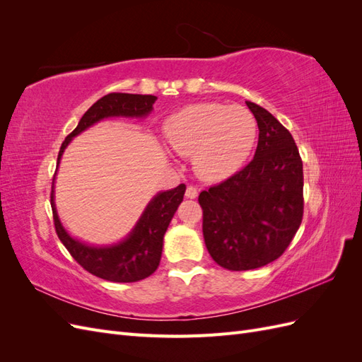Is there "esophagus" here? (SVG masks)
<instances>
[{"label":"esophagus","mask_w":362,"mask_h":362,"mask_svg":"<svg viewBox=\"0 0 362 362\" xmlns=\"http://www.w3.org/2000/svg\"><path fill=\"white\" fill-rule=\"evenodd\" d=\"M185 198H189V199L198 198V189L193 187V185H189L187 190H185Z\"/></svg>","instance_id":"1"}]
</instances>
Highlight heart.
I'll return each mask as SVG.
<instances>
[{
    "label": "heart",
    "mask_w": 362,
    "mask_h": 362,
    "mask_svg": "<svg viewBox=\"0 0 362 362\" xmlns=\"http://www.w3.org/2000/svg\"><path fill=\"white\" fill-rule=\"evenodd\" d=\"M257 131V119L247 108L214 103L185 107L164 124L170 148L180 156H193L194 172L211 182L242 168Z\"/></svg>",
    "instance_id": "heart-1"
}]
</instances>
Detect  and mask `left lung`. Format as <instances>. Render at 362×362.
Instances as JSON below:
<instances>
[{"mask_svg": "<svg viewBox=\"0 0 362 362\" xmlns=\"http://www.w3.org/2000/svg\"><path fill=\"white\" fill-rule=\"evenodd\" d=\"M258 124L255 157L199 194L205 246L218 266L252 270L278 259L303 214V170L290 131L266 108L246 101Z\"/></svg>", "mask_w": 362, "mask_h": 362, "instance_id": "left-lung-1", "label": "left lung"}]
</instances>
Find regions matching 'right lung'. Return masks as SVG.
<instances>
[{"label":"right lung","mask_w":362,"mask_h":362,"mask_svg":"<svg viewBox=\"0 0 362 362\" xmlns=\"http://www.w3.org/2000/svg\"><path fill=\"white\" fill-rule=\"evenodd\" d=\"M157 96L136 93H108L98 100L80 119L78 125L62 144L57 169L64 149L74 137L87 128L110 117H137L144 119L152 110ZM56 181V177H54ZM185 193V184L166 192H158L139 217L129 234L113 245L96 246L72 237L63 226L56 202H54V182L51 190V206L54 225L60 242L78 264L92 275L112 282H136L148 278L160 264L163 252V238L173 214L177 213Z\"/></svg>","instance_id":"obj_1"}]
</instances>
